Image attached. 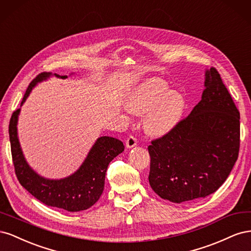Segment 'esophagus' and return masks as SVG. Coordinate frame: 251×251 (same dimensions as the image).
I'll return each instance as SVG.
<instances>
[{
  "label": "esophagus",
  "instance_id": "1",
  "mask_svg": "<svg viewBox=\"0 0 251 251\" xmlns=\"http://www.w3.org/2000/svg\"><path fill=\"white\" fill-rule=\"evenodd\" d=\"M126 148H128V149H131V148H133L135 146H137V138H136L135 136H133V135H130L126 138Z\"/></svg>",
  "mask_w": 251,
  "mask_h": 251
}]
</instances>
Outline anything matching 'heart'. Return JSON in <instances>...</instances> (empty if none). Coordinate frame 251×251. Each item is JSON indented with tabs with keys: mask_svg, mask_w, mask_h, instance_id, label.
<instances>
[{
	"mask_svg": "<svg viewBox=\"0 0 251 251\" xmlns=\"http://www.w3.org/2000/svg\"><path fill=\"white\" fill-rule=\"evenodd\" d=\"M127 109L135 115H144V128L154 136L170 132L183 112V98L169 90L161 79H151L128 98Z\"/></svg>",
	"mask_w": 251,
	"mask_h": 251,
	"instance_id": "b5f03b06",
	"label": "heart"
}]
</instances>
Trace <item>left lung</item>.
<instances>
[{"label": "left lung", "instance_id": "left-lung-1", "mask_svg": "<svg viewBox=\"0 0 251 251\" xmlns=\"http://www.w3.org/2000/svg\"><path fill=\"white\" fill-rule=\"evenodd\" d=\"M148 150L150 185L162 199L204 198L224 183L239 156L240 112L215 67L191 114Z\"/></svg>", "mask_w": 251, "mask_h": 251}]
</instances>
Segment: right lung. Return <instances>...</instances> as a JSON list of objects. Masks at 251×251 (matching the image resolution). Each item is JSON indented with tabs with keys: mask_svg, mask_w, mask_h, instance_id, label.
<instances>
[{
	"mask_svg": "<svg viewBox=\"0 0 251 251\" xmlns=\"http://www.w3.org/2000/svg\"><path fill=\"white\" fill-rule=\"evenodd\" d=\"M49 75L50 73H41L29 83L21 104L26 100L30 91L36 83L46 79ZM55 76L59 77V75L55 74ZM60 77L65 78L66 76ZM19 113L20 109L14 111L11 115L9 139L14 172L20 184L34 198L51 207L68 211H80L93 206L103 192L109 163L125 150L123 141L109 136L98 138L85 162L72 176L62 180L44 179L29 168L23 156L17 132Z\"/></svg>",
	"mask_w": 251,
	"mask_h": 251,
	"instance_id": "right-lung-1",
	"label": "right lung"
}]
</instances>
